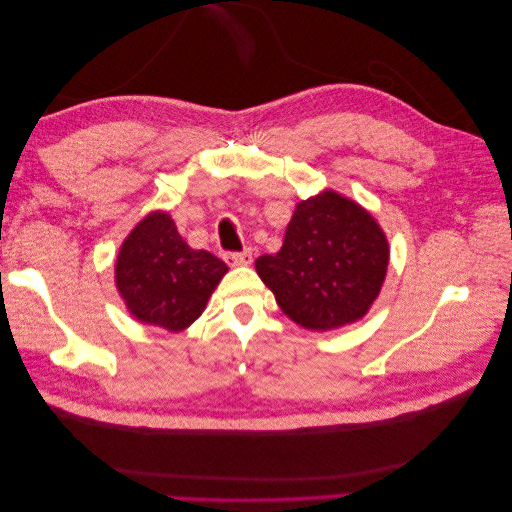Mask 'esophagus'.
Listing matches in <instances>:
<instances>
[{
	"label": "esophagus",
	"instance_id": "34e87169",
	"mask_svg": "<svg viewBox=\"0 0 512 512\" xmlns=\"http://www.w3.org/2000/svg\"><path fill=\"white\" fill-rule=\"evenodd\" d=\"M226 265L230 267H239V265H252V250L250 247H245L243 252H228L224 254Z\"/></svg>",
	"mask_w": 512,
	"mask_h": 512
}]
</instances>
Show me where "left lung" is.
Wrapping results in <instances>:
<instances>
[{"instance_id":"8db88e82","label":"left lung","mask_w":512,"mask_h":512,"mask_svg":"<svg viewBox=\"0 0 512 512\" xmlns=\"http://www.w3.org/2000/svg\"><path fill=\"white\" fill-rule=\"evenodd\" d=\"M389 241L359 203L324 190L301 200L282 250L256 260V273L282 312L309 331L361 320L378 299Z\"/></svg>"}]
</instances>
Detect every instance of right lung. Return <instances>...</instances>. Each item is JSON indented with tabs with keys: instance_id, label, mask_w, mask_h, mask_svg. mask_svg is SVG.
Instances as JSON below:
<instances>
[{
	"instance_id": "1",
	"label": "right lung",
	"mask_w": 512,
	"mask_h": 512,
	"mask_svg": "<svg viewBox=\"0 0 512 512\" xmlns=\"http://www.w3.org/2000/svg\"><path fill=\"white\" fill-rule=\"evenodd\" d=\"M226 271L218 256L192 250L168 213L153 211L121 243L115 284L138 322L179 333L205 312Z\"/></svg>"
}]
</instances>
